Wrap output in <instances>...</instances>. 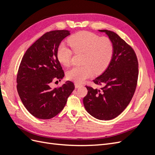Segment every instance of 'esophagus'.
<instances>
[{"label": "esophagus", "mask_w": 155, "mask_h": 155, "mask_svg": "<svg viewBox=\"0 0 155 155\" xmlns=\"http://www.w3.org/2000/svg\"><path fill=\"white\" fill-rule=\"evenodd\" d=\"M81 86H82V84L78 83H75V87H76V88L79 87H81Z\"/></svg>", "instance_id": "34e87169"}]
</instances>
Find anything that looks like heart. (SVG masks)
Returning <instances> with one entry per match:
<instances>
[{
    "label": "heart",
    "instance_id": "b5f03b06",
    "mask_svg": "<svg viewBox=\"0 0 155 155\" xmlns=\"http://www.w3.org/2000/svg\"><path fill=\"white\" fill-rule=\"evenodd\" d=\"M70 46L61 45L57 51L59 61L68 66L71 63L74 52L83 53L81 66H74L67 72L70 80L81 83L93 74L100 73L109 66L114 55V45L109 37H100L89 31H80L70 37Z\"/></svg>",
    "mask_w": 155,
    "mask_h": 155
}]
</instances>
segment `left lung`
<instances>
[{
  "mask_svg": "<svg viewBox=\"0 0 155 155\" xmlns=\"http://www.w3.org/2000/svg\"><path fill=\"white\" fill-rule=\"evenodd\" d=\"M105 32L113 43L114 55L109 67L93 81L100 89L86 86L88 93L83 104L89 114L101 120L120 115L132 100L137 85L138 62L131 46L114 31Z\"/></svg>",
  "mask_w": 155,
  "mask_h": 155,
  "instance_id": "8db88e82",
  "label": "left lung"
}]
</instances>
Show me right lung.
<instances>
[{
    "label": "right lung",
    "instance_id": "right-lung-1",
    "mask_svg": "<svg viewBox=\"0 0 155 155\" xmlns=\"http://www.w3.org/2000/svg\"><path fill=\"white\" fill-rule=\"evenodd\" d=\"M67 30L46 32L26 50L17 76V89L23 105L37 118L48 120L61 111L74 90L73 82L51 88V83L61 81L64 71L57 57L59 46L69 35Z\"/></svg>",
    "mask_w": 155,
    "mask_h": 155
}]
</instances>
